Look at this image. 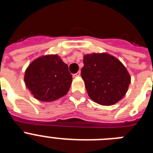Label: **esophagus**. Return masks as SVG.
Segmentation results:
<instances>
[{
	"mask_svg": "<svg viewBox=\"0 0 153 153\" xmlns=\"http://www.w3.org/2000/svg\"><path fill=\"white\" fill-rule=\"evenodd\" d=\"M80 71H78L77 73H76V74H74V76H80Z\"/></svg>",
	"mask_w": 153,
	"mask_h": 153,
	"instance_id": "esophagus-1",
	"label": "esophagus"
}]
</instances>
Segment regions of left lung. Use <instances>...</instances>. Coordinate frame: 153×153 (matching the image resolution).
I'll list each match as a JSON object with an SVG mask.
<instances>
[{"mask_svg": "<svg viewBox=\"0 0 153 153\" xmlns=\"http://www.w3.org/2000/svg\"><path fill=\"white\" fill-rule=\"evenodd\" d=\"M81 76L92 100L111 106L126 95L131 83L128 70L117 57L107 53H93L83 56Z\"/></svg>", "mask_w": 153, "mask_h": 153, "instance_id": "8db88e82", "label": "left lung"}]
</instances>
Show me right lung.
I'll list each match as a JSON object with an SVG mask.
<instances>
[{"label":"right lung","mask_w":153,"mask_h":153,"mask_svg":"<svg viewBox=\"0 0 153 153\" xmlns=\"http://www.w3.org/2000/svg\"><path fill=\"white\" fill-rule=\"evenodd\" d=\"M68 66L57 54L44 55L31 62L25 70L24 82L35 99L52 102L64 97L72 83Z\"/></svg>","instance_id":"1"}]
</instances>
